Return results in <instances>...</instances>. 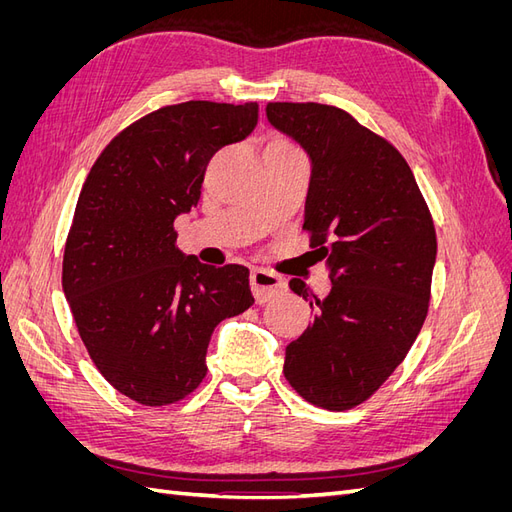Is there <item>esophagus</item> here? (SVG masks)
Instances as JSON below:
<instances>
[{"instance_id":"34e87169","label":"esophagus","mask_w":512,"mask_h":512,"mask_svg":"<svg viewBox=\"0 0 512 512\" xmlns=\"http://www.w3.org/2000/svg\"><path fill=\"white\" fill-rule=\"evenodd\" d=\"M250 286L254 292L256 303H267L275 299L277 294H282L286 290V282L280 275H275L265 269H254L250 275Z\"/></svg>"}]
</instances>
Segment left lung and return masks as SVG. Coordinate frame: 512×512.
Returning <instances> with one entry per match:
<instances>
[{
	"instance_id": "left-lung-1",
	"label": "left lung",
	"mask_w": 512,
	"mask_h": 512,
	"mask_svg": "<svg viewBox=\"0 0 512 512\" xmlns=\"http://www.w3.org/2000/svg\"><path fill=\"white\" fill-rule=\"evenodd\" d=\"M267 119L307 153L303 230L324 258L331 292L290 290L314 322L286 346L284 376L309 404H363L406 359L427 316L436 228L404 156L342 108L269 102Z\"/></svg>"
}]
</instances>
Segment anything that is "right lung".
Returning a JSON list of instances; mask_svg holds the SVG:
<instances>
[{"label": "right lung", "instance_id": "right-lung-1", "mask_svg": "<svg viewBox=\"0 0 512 512\" xmlns=\"http://www.w3.org/2000/svg\"><path fill=\"white\" fill-rule=\"evenodd\" d=\"M258 104L190 100L119 132L76 203L61 286L100 374L143 406L190 395L224 318L254 303L250 271L215 269L175 245L215 151L250 136Z\"/></svg>", "mask_w": 512, "mask_h": 512}]
</instances>
